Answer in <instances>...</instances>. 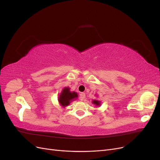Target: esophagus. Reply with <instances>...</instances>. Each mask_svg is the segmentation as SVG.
<instances>
[{
	"label": "esophagus",
	"mask_w": 160,
	"mask_h": 160,
	"mask_svg": "<svg viewBox=\"0 0 160 160\" xmlns=\"http://www.w3.org/2000/svg\"><path fill=\"white\" fill-rule=\"evenodd\" d=\"M85 98V94L84 93H81L80 94V100L81 101H83Z\"/></svg>",
	"instance_id": "esophagus-1"
}]
</instances>
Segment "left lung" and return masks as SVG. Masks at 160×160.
Here are the masks:
<instances>
[{
    "mask_svg": "<svg viewBox=\"0 0 160 160\" xmlns=\"http://www.w3.org/2000/svg\"><path fill=\"white\" fill-rule=\"evenodd\" d=\"M92 103H93V104H94L95 106H97V107H99V106L101 105V101H99V100H93L92 101Z\"/></svg>",
    "mask_w": 160,
    "mask_h": 160,
    "instance_id": "left-lung-1",
    "label": "left lung"
}]
</instances>
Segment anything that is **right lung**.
Here are the masks:
<instances>
[{
    "mask_svg": "<svg viewBox=\"0 0 160 160\" xmlns=\"http://www.w3.org/2000/svg\"><path fill=\"white\" fill-rule=\"evenodd\" d=\"M77 98H78V94L75 91H71L70 88L67 87L62 89L58 98V101L61 106L62 108H65Z\"/></svg>",
    "mask_w": 160,
    "mask_h": 160,
    "instance_id": "obj_1",
    "label": "right lung"
}]
</instances>
